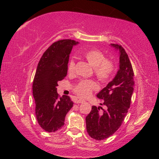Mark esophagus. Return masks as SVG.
<instances>
[{
	"instance_id": "esophagus-1",
	"label": "esophagus",
	"mask_w": 159,
	"mask_h": 159,
	"mask_svg": "<svg viewBox=\"0 0 159 159\" xmlns=\"http://www.w3.org/2000/svg\"><path fill=\"white\" fill-rule=\"evenodd\" d=\"M83 102H84V100H83V99H82L79 98H76L74 100L75 103H83Z\"/></svg>"
}]
</instances>
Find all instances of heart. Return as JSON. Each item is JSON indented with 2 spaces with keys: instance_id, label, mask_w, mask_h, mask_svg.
<instances>
[{
  "instance_id": "1",
  "label": "heart",
  "mask_w": 159,
  "mask_h": 159,
  "mask_svg": "<svg viewBox=\"0 0 159 159\" xmlns=\"http://www.w3.org/2000/svg\"><path fill=\"white\" fill-rule=\"evenodd\" d=\"M83 55L88 63L94 67V72L99 80L102 82L107 81L112 76L114 71V63L110 60H104V55L100 51L95 49L86 50L83 52ZM74 61L70 60L68 64L69 71H74ZM96 87V83L93 80H83L76 86L75 92L79 96L86 97Z\"/></svg>"
}]
</instances>
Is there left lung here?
Wrapping results in <instances>:
<instances>
[{
  "label": "left lung",
  "mask_w": 159,
  "mask_h": 159,
  "mask_svg": "<svg viewBox=\"0 0 159 159\" xmlns=\"http://www.w3.org/2000/svg\"><path fill=\"white\" fill-rule=\"evenodd\" d=\"M110 45L119 53V68L114 79L97 95L103 100L100 105L104 108L93 106L85 118L88 133L97 140L109 138L119 128L130 107L134 90V73L127 53L121 45Z\"/></svg>",
  "instance_id": "8db88e82"
}]
</instances>
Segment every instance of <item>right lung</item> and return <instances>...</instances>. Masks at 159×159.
I'll return each mask as SVG.
<instances>
[{"mask_svg":"<svg viewBox=\"0 0 159 159\" xmlns=\"http://www.w3.org/2000/svg\"><path fill=\"white\" fill-rule=\"evenodd\" d=\"M77 44L79 42L71 39L55 42L38 64L33 82L36 116L40 126L48 133L63 127L66 115L73 107L69 96L59 98L57 87L58 81L66 76L69 55Z\"/></svg>","mask_w":159,"mask_h":159,"instance_id":"right-lung-1","label":"right lung"}]
</instances>
